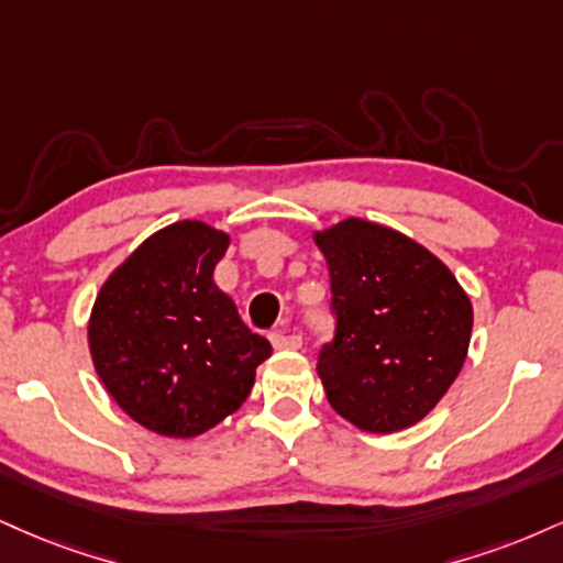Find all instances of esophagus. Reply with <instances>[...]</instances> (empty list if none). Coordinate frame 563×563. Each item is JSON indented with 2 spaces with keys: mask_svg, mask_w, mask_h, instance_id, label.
I'll return each mask as SVG.
<instances>
[{
  "mask_svg": "<svg viewBox=\"0 0 563 563\" xmlns=\"http://www.w3.org/2000/svg\"><path fill=\"white\" fill-rule=\"evenodd\" d=\"M269 341H273L275 349H301V335L296 333H283V330H275L269 333Z\"/></svg>",
  "mask_w": 563,
  "mask_h": 563,
  "instance_id": "34e87169",
  "label": "esophagus"
}]
</instances>
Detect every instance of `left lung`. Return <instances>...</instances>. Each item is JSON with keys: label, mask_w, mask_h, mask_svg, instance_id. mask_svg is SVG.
I'll list each match as a JSON object with an SVG mask.
<instances>
[{"label": "left lung", "mask_w": 563, "mask_h": 563, "mask_svg": "<svg viewBox=\"0 0 563 563\" xmlns=\"http://www.w3.org/2000/svg\"><path fill=\"white\" fill-rule=\"evenodd\" d=\"M314 241L333 290L335 333L317 356L330 406L367 432L411 428L464 367L470 299L438 256L390 228L351 217Z\"/></svg>", "instance_id": "left-lung-1"}]
</instances>
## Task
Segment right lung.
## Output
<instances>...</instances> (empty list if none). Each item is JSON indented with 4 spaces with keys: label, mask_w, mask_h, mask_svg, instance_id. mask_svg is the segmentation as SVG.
<instances>
[{
    "label": "right lung",
    "mask_w": 563,
    "mask_h": 563,
    "mask_svg": "<svg viewBox=\"0 0 563 563\" xmlns=\"http://www.w3.org/2000/svg\"><path fill=\"white\" fill-rule=\"evenodd\" d=\"M228 235L183 220L141 243L104 283L88 322L93 367L146 430L194 438L252 393L267 338L214 286Z\"/></svg>",
    "instance_id": "add662e5"
}]
</instances>
